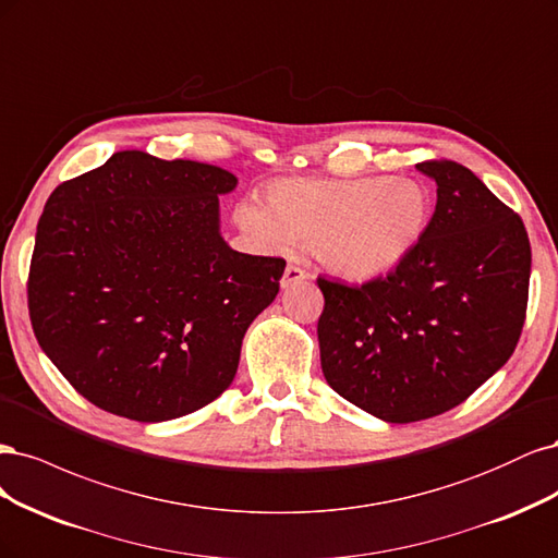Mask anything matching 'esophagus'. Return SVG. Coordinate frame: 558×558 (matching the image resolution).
<instances>
[{
	"instance_id": "obj_1",
	"label": "esophagus",
	"mask_w": 558,
	"mask_h": 558,
	"mask_svg": "<svg viewBox=\"0 0 558 558\" xmlns=\"http://www.w3.org/2000/svg\"><path fill=\"white\" fill-rule=\"evenodd\" d=\"M311 278V274L308 271H303L301 266H294V264H290L284 268V274H282V280H280V287L282 290H290V287H294V284H301V282H305Z\"/></svg>"
}]
</instances>
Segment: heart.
I'll return each mask as SVG.
<instances>
[{
  "instance_id": "1",
  "label": "heart",
  "mask_w": 558,
  "mask_h": 558,
  "mask_svg": "<svg viewBox=\"0 0 558 558\" xmlns=\"http://www.w3.org/2000/svg\"><path fill=\"white\" fill-rule=\"evenodd\" d=\"M434 192L415 175L282 178L233 206V222L266 253L311 243L329 271L373 280L399 268L434 220Z\"/></svg>"
}]
</instances>
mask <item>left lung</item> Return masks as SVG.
Instances as JSON below:
<instances>
[{"label": "left lung", "mask_w": 558, "mask_h": 558, "mask_svg": "<svg viewBox=\"0 0 558 558\" xmlns=\"http://www.w3.org/2000/svg\"><path fill=\"white\" fill-rule=\"evenodd\" d=\"M436 210L424 241L387 278H319L317 322L329 387L368 415H442L508 362L524 327L531 243L519 215L457 161H424Z\"/></svg>", "instance_id": "1"}]
</instances>
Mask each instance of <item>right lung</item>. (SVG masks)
<instances>
[{
	"label": "right lung",
	"mask_w": 558,
	"mask_h": 558,
	"mask_svg": "<svg viewBox=\"0 0 558 558\" xmlns=\"http://www.w3.org/2000/svg\"><path fill=\"white\" fill-rule=\"evenodd\" d=\"M231 171L122 150L52 190L29 266L41 350L81 397L113 415L167 422L215 401L284 262L222 239Z\"/></svg>",
	"instance_id": "1"
}]
</instances>
